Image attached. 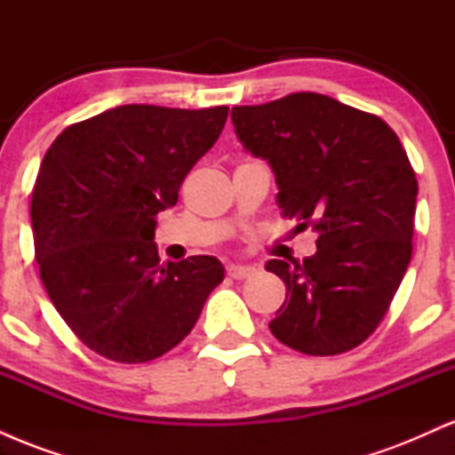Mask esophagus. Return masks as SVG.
I'll use <instances>...</instances> for the list:
<instances>
[{"mask_svg":"<svg viewBox=\"0 0 455 455\" xmlns=\"http://www.w3.org/2000/svg\"><path fill=\"white\" fill-rule=\"evenodd\" d=\"M227 274L235 280H243V278H248L250 274H252V267H245V265H228Z\"/></svg>","mask_w":455,"mask_h":455,"instance_id":"1","label":"esophagus"}]
</instances>
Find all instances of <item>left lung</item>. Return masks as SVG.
Wrapping results in <instances>:
<instances>
[{
	"label": "left lung",
	"mask_w": 455,
	"mask_h": 455,
	"mask_svg": "<svg viewBox=\"0 0 455 455\" xmlns=\"http://www.w3.org/2000/svg\"><path fill=\"white\" fill-rule=\"evenodd\" d=\"M231 119L243 149L274 171L282 213L316 233L304 263L265 265L286 284L271 333L306 355L351 351L411 263L417 180L400 139L377 115L312 92L233 107Z\"/></svg>",
	"instance_id": "8db88e82"
}]
</instances>
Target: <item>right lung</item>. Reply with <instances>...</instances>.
<instances>
[{"label":"right lung","mask_w":455,"mask_h":455,"mask_svg":"<svg viewBox=\"0 0 455 455\" xmlns=\"http://www.w3.org/2000/svg\"><path fill=\"white\" fill-rule=\"evenodd\" d=\"M228 108L124 104L66 128L40 164L36 260L78 340L119 363L177 347L224 280L216 257L160 263L156 216L220 137Z\"/></svg>","instance_id":"obj_1"}]
</instances>
